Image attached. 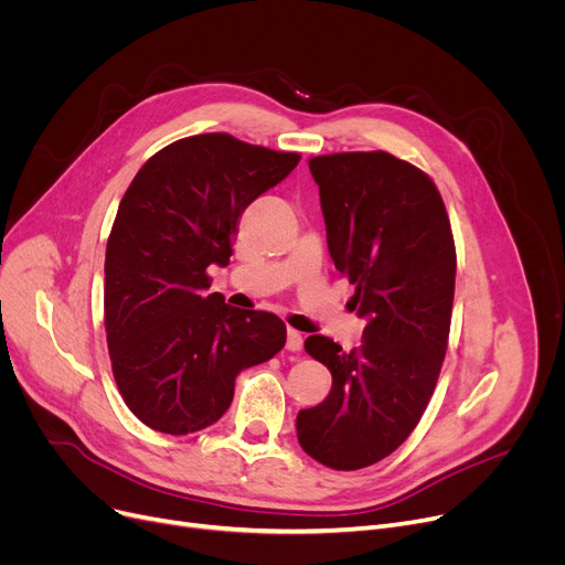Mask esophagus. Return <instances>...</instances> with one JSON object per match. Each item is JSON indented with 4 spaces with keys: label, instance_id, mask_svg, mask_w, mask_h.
<instances>
[{
    "label": "esophagus",
    "instance_id": "obj_1",
    "mask_svg": "<svg viewBox=\"0 0 565 565\" xmlns=\"http://www.w3.org/2000/svg\"><path fill=\"white\" fill-rule=\"evenodd\" d=\"M302 345H305V337L298 330L288 328V332H286V348L295 352V350H302Z\"/></svg>",
    "mask_w": 565,
    "mask_h": 565
}]
</instances>
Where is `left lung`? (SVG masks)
<instances>
[{
  "label": "left lung",
  "mask_w": 565,
  "mask_h": 565,
  "mask_svg": "<svg viewBox=\"0 0 565 565\" xmlns=\"http://www.w3.org/2000/svg\"><path fill=\"white\" fill-rule=\"evenodd\" d=\"M328 247L366 318L360 350L305 341L332 373L322 403L298 414V439L320 465L354 471L394 454L417 428L449 348L456 243L433 178L387 151L309 160Z\"/></svg>",
  "instance_id": "left-lung-1"
}]
</instances>
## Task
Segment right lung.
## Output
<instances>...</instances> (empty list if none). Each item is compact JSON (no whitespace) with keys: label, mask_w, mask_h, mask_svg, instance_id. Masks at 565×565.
<instances>
[{"label":"right lung","mask_w":565,"mask_h":565,"mask_svg":"<svg viewBox=\"0 0 565 565\" xmlns=\"http://www.w3.org/2000/svg\"><path fill=\"white\" fill-rule=\"evenodd\" d=\"M300 153L205 132L178 139L132 178L107 241L105 332L116 387L148 428L213 426L243 369L273 360L286 324L207 295L237 217L298 167Z\"/></svg>","instance_id":"obj_1"}]
</instances>
